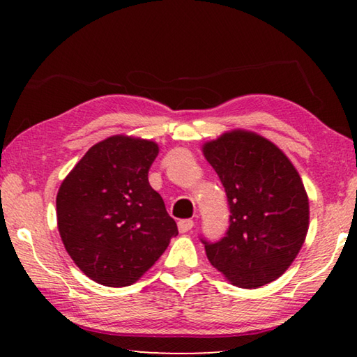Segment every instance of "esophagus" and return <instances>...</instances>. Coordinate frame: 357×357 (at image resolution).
Segmentation results:
<instances>
[{"label": "esophagus", "mask_w": 357, "mask_h": 357, "mask_svg": "<svg viewBox=\"0 0 357 357\" xmlns=\"http://www.w3.org/2000/svg\"><path fill=\"white\" fill-rule=\"evenodd\" d=\"M178 228H179V233L190 231V229L193 228V220H179Z\"/></svg>", "instance_id": "34e87169"}]
</instances>
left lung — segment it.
Segmentation results:
<instances>
[{
	"instance_id": "1",
	"label": "left lung",
	"mask_w": 357,
	"mask_h": 357,
	"mask_svg": "<svg viewBox=\"0 0 357 357\" xmlns=\"http://www.w3.org/2000/svg\"><path fill=\"white\" fill-rule=\"evenodd\" d=\"M202 151L231 213L225 238L203 241L209 263L239 288L279 279L309 231V197L298 170L277 144L245 129L223 132Z\"/></svg>"
}]
</instances>
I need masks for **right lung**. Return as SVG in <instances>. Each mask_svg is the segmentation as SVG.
I'll list each match as a JSON object with an SVG mask.
<instances>
[{"instance_id":"1","label":"right lung","mask_w":357,"mask_h":357,"mask_svg":"<svg viewBox=\"0 0 357 357\" xmlns=\"http://www.w3.org/2000/svg\"><path fill=\"white\" fill-rule=\"evenodd\" d=\"M159 144L112 135L88 149L56 195L58 231L84 275L105 287L135 283L178 234L148 172Z\"/></svg>"}]
</instances>
